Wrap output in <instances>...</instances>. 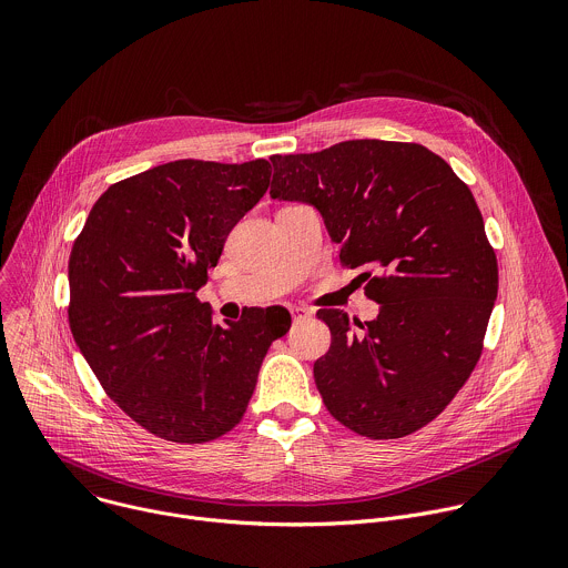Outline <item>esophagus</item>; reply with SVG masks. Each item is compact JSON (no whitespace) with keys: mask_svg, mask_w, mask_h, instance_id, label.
<instances>
[{"mask_svg":"<svg viewBox=\"0 0 568 568\" xmlns=\"http://www.w3.org/2000/svg\"><path fill=\"white\" fill-rule=\"evenodd\" d=\"M290 312H292L294 321H303V318L312 316V312L307 307H301V305H290Z\"/></svg>","mask_w":568,"mask_h":568,"instance_id":"esophagus-1","label":"esophagus"}]
</instances>
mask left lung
Wrapping results in <instances>:
<instances>
[{"label":"left lung","instance_id":"1","mask_svg":"<svg viewBox=\"0 0 568 568\" xmlns=\"http://www.w3.org/2000/svg\"><path fill=\"white\" fill-rule=\"evenodd\" d=\"M272 164L270 195L314 206L379 303L364 323L316 312L333 337L314 362L323 404L366 438L418 432L471 375L497 301V256L471 191L420 143L355 139Z\"/></svg>","mask_w":568,"mask_h":568}]
</instances>
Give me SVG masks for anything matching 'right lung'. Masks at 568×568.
I'll use <instances>...</instances> for the list:
<instances>
[{
	"instance_id": "1",
	"label": "right lung",
	"mask_w": 568,
	"mask_h": 568,
	"mask_svg": "<svg viewBox=\"0 0 568 568\" xmlns=\"http://www.w3.org/2000/svg\"><path fill=\"white\" fill-rule=\"evenodd\" d=\"M270 178L265 159L171 161L112 184L73 242L75 346L105 393L159 438L195 445L231 432L290 328L263 310L220 326L195 296Z\"/></svg>"
}]
</instances>
